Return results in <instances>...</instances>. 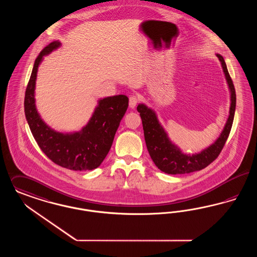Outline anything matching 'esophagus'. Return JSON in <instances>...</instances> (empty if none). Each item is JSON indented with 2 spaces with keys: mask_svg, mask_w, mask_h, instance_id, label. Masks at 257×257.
Wrapping results in <instances>:
<instances>
[{
  "mask_svg": "<svg viewBox=\"0 0 257 257\" xmlns=\"http://www.w3.org/2000/svg\"><path fill=\"white\" fill-rule=\"evenodd\" d=\"M139 100H140V98H139V96L137 94L131 95L129 97V106H130V108H132V109L135 108L136 105L139 103Z\"/></svg>",
  "mask_w": 257,
  "mask_h": 257,
  "instance_id": "obj_1",
  "label": "esophagus"
}]
</instances>
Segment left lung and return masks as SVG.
Masks as SVG:
<instances>
[{"label": "left lung", "mask_w": 257, "mask_h": 257, "mask_svg": "<svg viewBox=\"0 0 257 257\" xmlns=\"http://www.w3.org/2000/svg\"><path fill=\"white\" fill-rule=\"evenodd\" d=\"M216 56L221 62L223 71L225 72L226 82L230 90L231 103L229 108V115L223 132L214 144H211L201 153L194 155L182 153L180 148L172 144L168 139L167 134L159 122L154 111L144 104H140L137 107V110L141 114L143 120L144 139L147 150L156 166L165 173L171 175L185 174L202 170L207 165H210L213 161H215L226 144L234 118L236 94L234 85L226 69V62L222 55L216 54Z\"/></svg>", "instance_id": "left-lung-1"}]
</instances>
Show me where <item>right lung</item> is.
Instances as JSON below:
<instances>
[{"label": "right lung", "instance_id": "add662e5", "mask_svg": "<svg viewBox=\"0 0 257 257\" xmlns=\"http://www.w3.org/2000/svg\"><path fill=\"white\" fill-rule=\"evenodd\" d=\"M58 47L60 42H52L42 50L34 62L25 94L26 118L38 146L55 165L74 171L92 170L101 165L109 153L129 99L123 94L100 99L90 121L80 132L62 134L51 129L37 113L34 90L43 56Z\"/></svg>", "mask_w": 257, "mask_h": 257}]
</instances>
